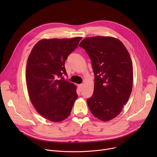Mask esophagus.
Returning <instances> with one entry per match:
<instances>
[{
  "mask_svg": "<svg viewBox=\"0 0 157 157\" xmlns=\"http://www.w3.org/2000/svg\"><path fill=\"white\" fill-rule=\"evenodd\" d=\"M78 88L79 89L81 90H83V84H80V85H78Z\"/></svg>",
  "mask_w": 157,
  "mask_h": 157,
  "instance_id": "34e87169",
  "label": "esophagus"
}]
</instances>
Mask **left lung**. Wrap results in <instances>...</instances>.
<instances>
[{
  "mask_svg": "<svg viewBox=\"0 0 157 157\" xmlns=\"http://www.w3.org/2000/svg\"><path fill=\"white\" fill-rule=\"evenodd\" d=\"M79 46L88 55L95 75L94 94L86 100L89 109L102 121L113 119L132 89V63L127 49L119 39L104 36L85 38Z\"/></svg>",
  "mask_w": 157,
  "mask_h": 157,
  "instance_id": "8db88e82",
  "label": "left lung"
}]
</instances>
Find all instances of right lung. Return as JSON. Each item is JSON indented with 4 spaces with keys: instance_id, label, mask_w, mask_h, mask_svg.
Instances as JSON below:
<instances>
[{
    "instance_id": "obj_1",
    "label": "right lung",
    "mask_w": 157,
    "mask_h": 157,
    "mask_svg": "<svg viewBox=\"0 0 157 157\" xmlns=\"http://www.w3.org/2000/svg\"><path fill=\"white\" fill-rule=\"evenodd\" d=\"M81 37L39 40L32 49L26 67L30 101L46 120L61 121L71 113L78 97L75 85L63 80L67 75L65 62L78 47Z\"/></svg>"
}]
</instances>
